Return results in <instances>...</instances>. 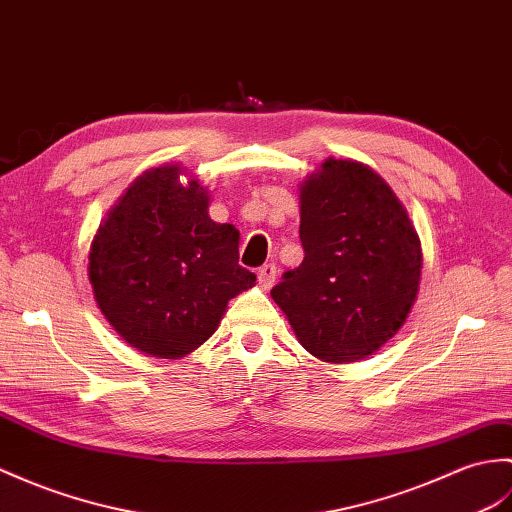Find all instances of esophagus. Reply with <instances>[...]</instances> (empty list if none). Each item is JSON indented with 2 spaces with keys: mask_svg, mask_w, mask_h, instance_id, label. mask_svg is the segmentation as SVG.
<instances>
[{
  "mask_svg": "<svg viewBox=\"0 0 512 512\" xmlns=\"http://www.w3.org/2000/svg\"><path fill=\"white\" fill-rule=\"evenodd\" d=\"M257 279H259L261 290H270L272 285H275V279H277V266L275 264L261 266L259 272H257Z\"/></svg>",
  "mask_w": 512,
  "mask_h": 512,
  "instance_id": "esophagus-1",
  "label": "esophagus"
}]
</instances>
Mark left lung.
I'll return each mask as SVG.
<instances>
[{"instance_id": "8db88e82", "label": "left lung", "mask_w": 512, "mask_h": 512, "mask_svg": "<svg viewBox=\"0 0 512 512\" xmlns=\"http://www.w3.org/2000/svg\"><path fill=\"white\" fill-rule=\"evenodd\" d=\"M303 264L270 296L314 358L358 362L379 351L417 301L419 233L368 165L329 157L299 187Z\"/></svg>"}]
</instances>
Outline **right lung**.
I'll return each instance as SVG.
<instances>
[{
    "instance_id": "obj_1",
    "label": "right lung",
    "mask_w": 512,
    "mask_h": 512,
    "mask_svg": "<svg viewBox=\"0 0 512 512\" xmlns=\"http://www.w3.org/2000/svg\"><path fill=\"white\" fill-rule=\"evenodd\" d=\"M181 163L137 176L106 213L89 248L93 299L130 347L178 360L207 342L227 305L253 288L237 264L240 231L209 218V189L180 181Z\"/></svg>"
}]
</instances>
